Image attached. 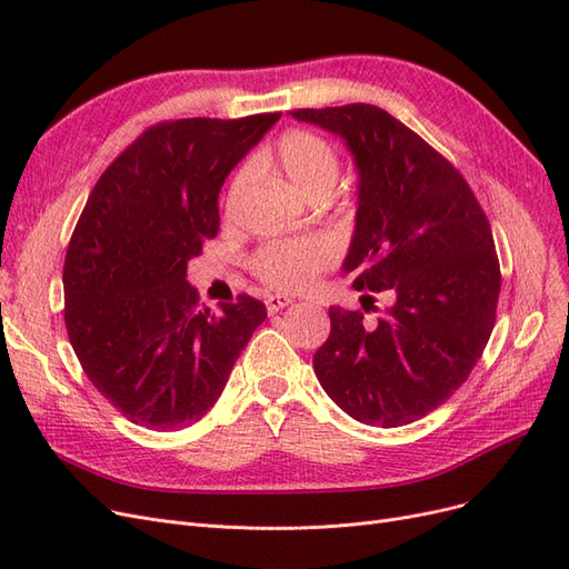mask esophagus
<instances>
[{
  "label": "esophagus",
  "mask_w": 569,
  "mask_h": 569,
  "mask_svg": "<svg viewBox=\"0 0 569 569\" xmlns=\"http://www.w3.org/2000/svg\"><path fill=\"white\" fill-rule=\"evenodd\" d=\"M291 303V297H284V295H270V297H266V308H268V313L272 316V313H280L282 308H287Z\"/></svg>",
  "instance_id": "34e87169"
}]
</instances>
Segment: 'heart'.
Listing matches in <instances>:
<instances>
[{
    "label": "heart",
    "instance_id": "1",
    "mask_svg": "<svg viewBox=\"0 0 569 569\" xmlns=\"http://www.w3.org/2000/svg\"><path fill=\"white\" fill-rule=\"evenodd\" d=\"M253 166L258 170H280L289 187L306 199L327 197L339 178V153L325 137L308 130L284 132L274 149L258 157ZM249 180L251 166H242L232 176L226 197L228 209L242 197ZM335 256V242L322 234L282 239V242H268L258 249L251 258V270L256 278L274 289H299L330 266Z\"/></svg>",
    "mask_w": 569,
    "mask_h": 569
}]
</instances>
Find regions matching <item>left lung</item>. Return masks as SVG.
I'll return each instance as SVG.
<instances>
[{"mask_svg":"<svg viewBox=\"0 0 569 569\" xmlns=\"http://www.w3.org/2000/svg\"><path fill=\"white\" fill-rule=\"evenodd\" d=\"M291 116L351 151L358 209L341 270L391 303L377 322L330 308V337L313 356L318 382L358 422H416L451 399L491 337L501 270L489 220L458 170L385 109ZM360 303L368 313L375 299Z\"/></svg>","mask_w":569,"mask_h":569,"instance_id":"obj_1","label":"left lung"}]
</instances>
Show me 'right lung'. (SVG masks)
<instances>
[{"instance_id": "obj_1", "label": "right lung", "mask_w": 569, "mask_h": 569, "mask_svg": "<svg viewBox=\"0 0 569 569\" xmlns=\"http://www.w3.org/2000/svg\"><path fill=\"white\" fill-rule=\"evenodd\" d=\"M280 116L151 126L84 203L63 263L66 330L90 382L134 425L201 420L268 316L249 295L199 308L187 261L218 234L230 170Z\"/></svg>"}]
</instances>
